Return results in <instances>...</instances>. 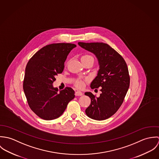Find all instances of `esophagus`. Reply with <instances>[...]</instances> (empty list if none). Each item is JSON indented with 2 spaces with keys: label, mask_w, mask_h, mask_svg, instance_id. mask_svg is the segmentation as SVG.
<instances>
[{
  "label": "esophagus",
  "mask_w": 159,
  "mask_h": 159,
  "mask_svg": "<svg viewBox=\"0 0 159 159\" xmlns=\"http://www.w3.org/2000/svg\"><path fill=\"white\" fill-rule=\"evenodd\" d=\"M75 95L76 96H81V95H83V93L80 91H76L75 92Z\"/></svg>",
  "instance_id": "obj_1"
}]
</instances>
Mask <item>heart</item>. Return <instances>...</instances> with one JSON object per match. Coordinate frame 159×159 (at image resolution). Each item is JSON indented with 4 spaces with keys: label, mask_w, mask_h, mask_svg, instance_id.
<instances>
[{
    "label": "heart",
    "mask_w": 159,
    "mask_h": 159,
    "mask_svg": "<svg viewBox=\"0 0 159 159\" xmlns=\"http://www.w3.org/2000/svg\"><path fill=\"white\" fill-rule=\"evenodd\" d=\"M89 59H92V60L93 61V57L91 56L90 55H85V56H83L82 58H81L82 62L86 61H88V60H89ZM86 81H88V80H82V79L78 78V79H76L75 80L73 84H74V85L76 88H77L78 89H81L84 86L85 83Z\"/></svg>",
    "instance_id": "heart-1"
}]
</instances>
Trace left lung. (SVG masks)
I'll return each mask as SVG.
<instances>
[{"label": "left lung", "instance_id": "8db88e82", "mask_svg": "<svg viewBox=\"0 0 159 159\" xmlns=\"http://www.w3.org/2000/svg\"><path fill=\"white\" fill-rule=\"evenodd\" d=\"M81 48L94 54L99 70L91 83V89L100 88L102 93L97 97L90 92L85 95L91 99L86 114L92 119H107L119 110L130 86V76L124 58L110 45L104 43L78 42Z\"/></svg>", "mask_w": 159, "mask_h": 159}]
</instances>
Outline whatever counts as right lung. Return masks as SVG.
Masks as SVG:
<instances>
[{
	"mask_svg": "<svg viewBox=\"0 0 159 159\" xmlns=\"http://www.w3.org/2000/svg\"><path fill=\"white\" fill-rule=\"evenodd\" d=\"M76 46L65 43L45 46L30 59L26 66L24 92L30 109L44 120L60 117L69 102L75 98V91L71 88L59 92L52 84L55 76L63 71L69 52Z\"/></svg>",
	"mask_w": 159,
	"mask_h": 159,
	"instance_id": "obj_1",
	"label": "right lung"
}]
</instances>
